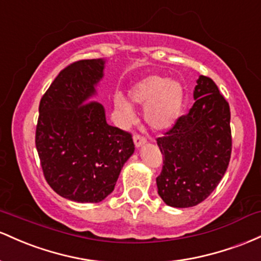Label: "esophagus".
Listing matches in <instances>:
<instances>
[{
  "label": "esophagus",
  "mask_w": 261,
  "mask_h": 261,
  "mask_svg": "<svg viewBox=\"0 0 261 261\" xmlns=\"http://www.w3.org/2000/svg\"><path fill=\"white\" fill-rule=\"evenodd\" d=\"M133 140H134V144H136L137 148H139V146L144 145L145 143H146V139L144 138V137L140 136V134H138V133L134 134V136H133Z\"/></svg>",
  "instance_id": "esophagus-1"
}]
</instances>
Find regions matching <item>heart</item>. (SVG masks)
<instances>
[{
  "instance_id": "b5f03b06",
  "label": "heart",
  "mask_w": 261,
  "mask_h": 261,
  "mask_svg": "<svg viewBox=\"0 0 261 261\" xmlns=\"http://www.w3.org/2000/svg\"><path fill=\"white\" fill-rule=\"evenodd\" d=\"M129 96L137 105L145 107L146 124L153 129L163 130L171 127L180 116L185 101V90L176 80L148 76L132 87ZM115 106L127 121L133 119V110L119 95L115 97Z\"/></svg>"
}]
</instances>
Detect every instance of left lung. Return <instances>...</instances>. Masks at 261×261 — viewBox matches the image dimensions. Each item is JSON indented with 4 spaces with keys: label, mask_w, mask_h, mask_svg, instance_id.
Returning a JSON list of instances; mask_svg holds the SVG:
<instances>
[{
    "label": "left lung",
    "mask_w": 261,
    "mask_h": 261,
    "mask_svg": "<svg viewBox=\"0 0 261 261\" xmlns=\"http://www.w3.org/2000/svg\"><path fill=\"white\" fill-rule=\"evenodd\" d=\"M194 98L189 113L156 138L164 164L156 177L158 194L177 208L196 206L212 194L232 153L229 103L217 85L201 75Z\"/></svg>",
    "instance_id": "obj_1"
}]
</instances>
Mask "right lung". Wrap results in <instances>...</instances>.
Returning <instances> with one entry per match:
<instances>
[{
  "label": "right lung",
  "instance_id": "obj_1",
  "mask_svg": "<svg viewBox=\"0 0 261 261\" xmlns=\"http://www.w3.org/2000/svg\"><path fill=\"white\" fill-rule=\"evenodd\" d=\"M103 67L102 59L71 63L39 103L36 146L44 177L61 197L81 203L105 200L134 151L129 132L107 124L103 106L89 101Z\"/></svg>",
  "mask_w": 261,
  "mask_h": 261
}]
</instances>
